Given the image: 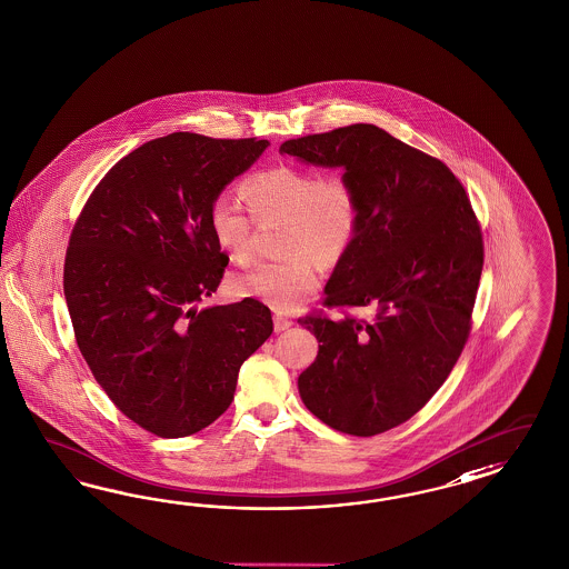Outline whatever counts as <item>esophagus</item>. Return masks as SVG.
<instances>
[{"instance_id":"34e87169","label":"esophagus","mask_w":569,"mask_h":569,"mask_svg":"<svg viewBox=\"0 0 569 569\" xmlns=\"http://www.w3.org/2000/svg\"><path fill=\"white\" fill-rule=\"evenodd\" d=\"M292 326V320H289L287 316H282V313H277L274 316V330L277 332H282V330H289Z\"/></svg>"}]
</instances>
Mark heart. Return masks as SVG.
<instances>
[{
	"label": "heart",
	"mask_w": 569,
	"mask_h": 569,
	"mask_svg": "<svg viewBox=\"0 0 569 569\" xmlns=\"http://www.w3.org/2000/svg\"><path fill=\"white\" fill-rule=\"evenodd\" d=\"M243 196L253 218L284 222L280 251L287 260L256 263L230 278L239 297L291 311L318 291L320 263L342 260L358 239L361 228V197L345 174H326L297 166H277L243 182ZM253 218L230 197H218L210 208V232L232 261L253 253Z\"/></svg>",
	"instance_id": "b5f03b06"
}]
</instances>
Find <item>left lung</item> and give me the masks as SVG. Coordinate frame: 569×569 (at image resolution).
<instances>
[{
	"label": "left lung",
	"mask_w": 569,
	"mask_h": 569,
	"mask_svg": "<svg viewBox=\"0 0 569 569\" xmlns=\"http://www.w3.org/2000/svg\"><path fill=\"white\" fill-rule=\"evenodd\" d=\"M280 153L341 166L363 208L325 308L370 313L299 318L320 342L299 376L301 399L345 435L387 432L430 401L466 347L485 263L480 222L445 163L373 124L291 139Z\"/></svg>",
	"instance_id": "1"
}]
</instances>
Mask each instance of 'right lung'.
I'll use <instances>...</instances> for the list:
<instances>
[{
    "label": "right lung",
    "mask_w": 569,
    "mask_h": 569,
    "mask_svg": "<svg viewBox=\"0 0 569 569\" xmlns=\"http://www.w3.org/2000/svg\"><path fill=\"white\" fill-rule=\"evenodd\" d=\"M268 146L196 132L147 141L110 168L72 228L64 295L77 345L112 403L156 437L218 420L244 359L274 330L251 297L197 308L228 266L211 203Z\"/></svg>",
    "instance_id": "right-lung-1"
}]
</instances>
